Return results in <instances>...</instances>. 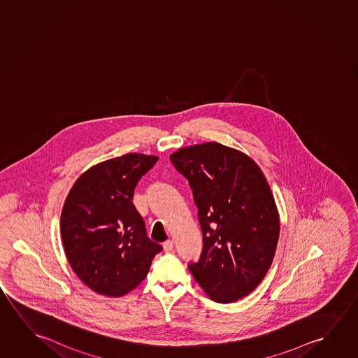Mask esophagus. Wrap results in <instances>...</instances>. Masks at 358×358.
<instances>
[{
	"label": "esophagus",
	"mask_w": 358,
	"mask_h": 358,
	"mask_svg": "<svg viewBox=\"0 0 358 358\" xmlns=\"http://www.w3.org/2000/svg\"><path fill=\"white\" fill-rule=\"evenodd\" d=\"M162 247H164V250H165L166 253H169V252H171V250L173 249V242L169 239V241H166V242L164 243Z\"/></svg>",
	"instance_id": "1"
}]
</instances>
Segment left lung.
<instances>
[{
	"label": "left lung",
	"instance_id": "1",
	"mask_svg": "<svg viewBox=\"0 0 358 358\" xmlns=\"http://www.w3.org/2000/svg\"><path fill=\"white\" fill-rule=\"evenodd\" d=\"M170 159L192 188L203 233L201 257L188 269L217 303L247 296L266 275L280 233L264 173L249 156L218 143L183 148Z\"/></svg>",
	"mask_w": 358,
	"mask_h": 358
}]
</instances>
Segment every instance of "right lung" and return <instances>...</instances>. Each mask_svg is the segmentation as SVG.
Returning a JSON list of instances; mask_svg holds the SVG:
<instances>
[{
	"instance_id": "add662e5",
	"label": "right lung",
	"mask_w": 358,
	"mask_h": 358,
	"mask_svg": "<svg viewBox=\"0 0 358 358\" xmlns=\"http://www.w3.org/2000/svg\"><path fill=\"white\" fill-rule=\"evenodd\" d=\"M157 159L143 154L106 159L85 171L66 197L61 215L66 259L78 278L100 295L131 292L162 250L146 236L131 201L140 178Z\"/></svg>"
}]
</instances>
